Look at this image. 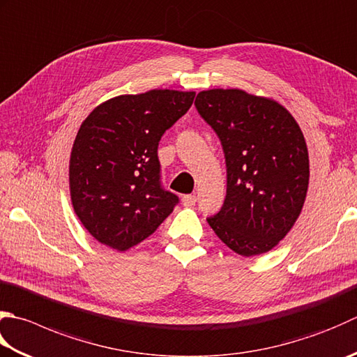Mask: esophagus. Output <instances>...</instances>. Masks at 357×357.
Segmentation results:
<instances>
[{
  "mask_svg": "<svg viewBox=\"0 0 357 357\" xmlns=\"http://www.w3.org/2000/svg\"><path fill=\"white\" fill-rule=\"evenodd\" d=\"M195 204H197V197H195V195H184L183 197L184 207H193Z\"/></svg>",
  "mask_w": 357,
  "mask_h": 357,
  "instance_id": "obj_1",
  "label": "esophagus"
}]
</instances>
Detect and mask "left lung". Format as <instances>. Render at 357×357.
I'll return each instance as SVG.
<instances>
[{"label":"left lung","instance_id":"1","mask_svg":"<svg viewBox=\"0 0 357 357\" xmlns=\"http://www.w3.org/2000/svg\"><path fill=\"white\" fill-rule=\"evenodd\" d=\"M195 107L226 158V199L208 226L238 255L268 252L294 226L308 192L302 130L280 103L241 89L201 91Z\"/></svg>","mask_w":357,"mask_h":357}]
</instances>
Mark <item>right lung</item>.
Listing matches in <instances>:
<instances>
[{"instance_id": "add662e5", "label": "right lung", "mask_w": 357, "mask_h": 357, "mask_svg": "<svg viewBox=\"0 0 357 357\" xmlns=\"http://www.w3.org/2000/svg\"><path fill=\"white\" fill-rule=\"evenodd\" d=\"M195 93L151 89L99 105L77 132L69 160L74 211L97 241L127 250L179 202L160 183L158 145L192 107Z\"/></svg>"}]
</instances>
